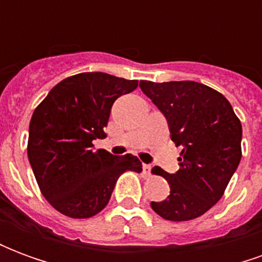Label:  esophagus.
I'll list each match as a JSON object with an SVG mask.
<instances>
[{"mask_svg": "<svg viewBox=\"0 0 262 262\" xmlns=\"http://www.w3.org/2000/svg\"><path fill=\"white\" fill-rule=\"evenodd\" d=\"M143 172H144L146 176H151V165L143 164Z\"/></svg>", "mask_w": 262, "mask_h": 262, "instance_id": "1", "label": "esophagus"}]
</instances>
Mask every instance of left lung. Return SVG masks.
Instances as JSON below:
<instances>
[{
	"label": "left lung",
	"mask_w": 262,
	"mask_h": 262,
	"mask_svg": "<svg viewBox=\"0 0 262 262\" xmlns=\"http://www.w3.org/2000/svg\"><path fill=\"white\" fill-rule=\"evenodd\" d=\"M142 91L164 114L171 140L182 146L180 170H153L170 184V195L151 202L165 220L202 216L223 196L242 160V123L220 92L195 81H140Z\"/></svg>",
	"instance_id": "obj_1"
}]
</instances>
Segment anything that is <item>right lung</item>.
<instances>
[{
  "mask_svg": "<svg viewBox=\"0 0 262 262\" xmlns=\"http://www.w3.org/2000/svg\"><path fill=\"white\" fill-rule=\"evenodd\" d=\"M137 85L106 73H81L60 81L35 109L28 159L40 192L60 213L92 217L108 205L125 171L142 172L136 156L92 148V140L106 136L115 101Z\"/></svg>",
  "mask_w": 262,
  "mask_h": 262,
  "instance_id": "right-lung-1",
  "label": "right lung"
}]
</instances>
